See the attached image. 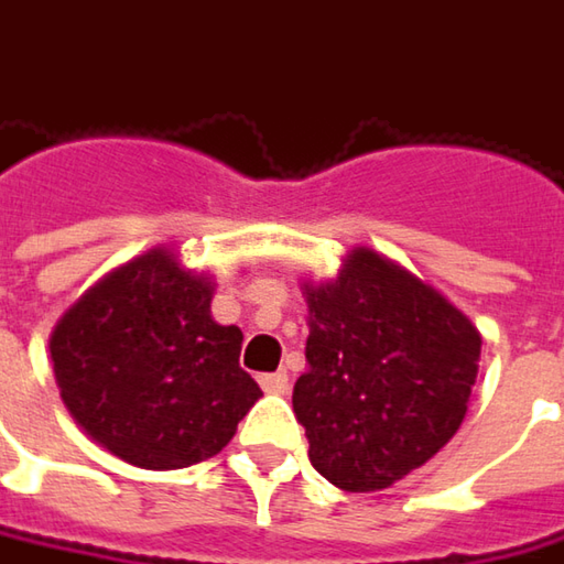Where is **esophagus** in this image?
Returning <instances> with one entry per match:
<instances>
[{
    "label": "esophagus",
    "instance_id": "34e87169",
    "mask_svg": "<svg viewBox=\"0 0 564 564\" xmlns=\"http://www.w3.org/2000/svg\"><path fill=\"white\" fill-rule=\"evenodd\" d=\"M258 384L264 394H286L290 391V379L286 372H268V376H258Z\"/></svg>",
    "mask_w": 564,
    "mask_h": 564
}]
</instances>
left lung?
I'll use <instances>...</instances> for the list:
<instances>
[{
    "label": "left lung",
    "instance_id": "1",
    "mask_svg": "<svg viewBox=\"0 0 564 564\" xmlns=\"http://www.w3.org/2000/svg\"><path fill=\"white\" fill-rule=\"evenodd\" d=\"M303 296L308 369L293 413L308 460L337 489H388L460 429L482 337L432 283L369 246L328 281H303Z\"/></svg>",
    "mask_w": 564,
    "mask_h": 564
}]
</instances>
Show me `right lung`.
<instances>
[{
  "label": "right lung",
  "mask_w": 564,
  "mask_h": 564,
  "mask_svg": "<svg viewBox=\"0 0 564 564\" xmlns=\"http://www.w3.org/2000/svg\"><path fill=\"white\" fill-rule=\"evenodd\" d=\"M214 278L154 246L112 268L50 334L59 398L90 442L141 470L227 448L261 388L239 369L242 330L210 315Z\"/></svg>",
  "instance_id": "right-lung-1"
}]
</instances>
